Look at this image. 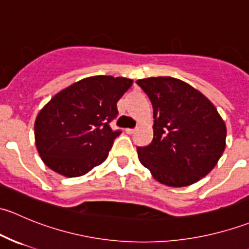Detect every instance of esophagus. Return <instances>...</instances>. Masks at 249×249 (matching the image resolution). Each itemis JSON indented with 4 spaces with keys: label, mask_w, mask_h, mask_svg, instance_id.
I'll return each mask as SVG.
<instances>
[{
    "label": "esophagus",
    "mask_w": 249,
    "mask_h": 249,
    "mask_svg": "<svg viewBox=\"0 0 249 249\" xmlns=\"http://www.w3.org/2000/svg\"><path fill=\"white\" fill-rule=\"evenodd\" d=\"M135 131H136V129H129V127H127V129H125V132H126V134H129V135L134 134Z\"/></svg>",
    "instance_id": "obj_1"
}]
</instances>
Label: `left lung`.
I'll use <instances>...</instances> for the list:
<instances>
[{"label":"left lung","mask_w":249,"mask_h":249,"mask_svg":"<svg viewBox=\"0 0 249 249\" xmlns=\"http://www.w3.org/2000/svg\"><path fill=\"white\" fill-rule=\"evenodd\" d=\"M153 106V140L137 147L141 164L161 184L180 188L207 176L225 149L227 126L199 90L172 77L137 80Z\"/></svg>","instance_id":"1"}]
</instances>
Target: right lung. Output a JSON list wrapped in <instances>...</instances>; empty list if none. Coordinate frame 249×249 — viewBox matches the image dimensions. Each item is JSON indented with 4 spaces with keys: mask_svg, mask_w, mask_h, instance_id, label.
<instances>
[{
    "mask_svg": "<svg viewBox=\"0 0 249 249\" xmlns=\"http://www.w3.org/2000/svg\"><path fill=\"white\" fill-rule=\"evenodd\" d=\"M134 80L92 76L55 94L35 120V143L44 164L65 177H80L102 164L120 131L110 120Z\"/></svg>",
    "mask_w": 249,
    "mask_h": 249,
    "instance_id": "1",
    "label": "right lung"
}]
</instances>
